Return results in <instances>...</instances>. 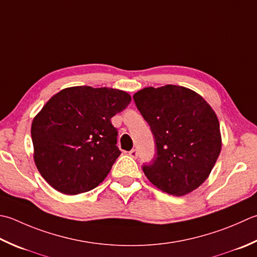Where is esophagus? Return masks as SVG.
<instances>
[{
    "instance_id": "esophagus-1",
    "label": "esophagus",
    "mask_w": 257,
    "mask_h": 257,
    "mask_svg": "<svg viewBox=\"0 0 257 257\" xmlns=\"http://www.w3.org/2000/svg\"><path fill=\"white\" fill-rule=\"evenodd\" d=\"M129 156H130V157H133V158H137L138 157V152H137V150H136V149H133V150H130V152H129Z\"/></svg>"
}]
</instances>
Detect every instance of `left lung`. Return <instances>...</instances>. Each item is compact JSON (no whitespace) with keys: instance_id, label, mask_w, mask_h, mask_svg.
<instances>
[{"instance_id":"obj_1","label":"left lung","mask_w":257,"mask_h":257,"mask_svg":"<svg viewBox=\"0 0 257 257\" xmlns=\"http://www.w3.org/2000/svg\"><path fill=\"white\" fill-rule=\"evenodd\" d=\"M134 100L156 144L153 164L143 167L145 175L167 194L192 193L208 178L222 149L213 108L197 92L174 84L144 88Z\"/></svg>"}]
</instances>
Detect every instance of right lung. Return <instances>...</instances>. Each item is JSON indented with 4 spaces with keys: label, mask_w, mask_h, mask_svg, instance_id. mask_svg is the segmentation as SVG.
<instances>
[{
    "label": "right lung",
    "mask_w": 257,
    "mask_h": 257,
    "mask_svg": "<svg viewBox=\"0 0 257 257\" xmlns=\"http://www.w3.org/2000/svg\"><path fill=\"white\" fill-rule=\"evenodd\" d=\"M130 101L122 90L88 85L52 95L31 125L33 159L45 182L65 195L102 183L121 154L111 118Z\"/></svg>",
    "instance_id": "obj_1"
}]
</instances>
